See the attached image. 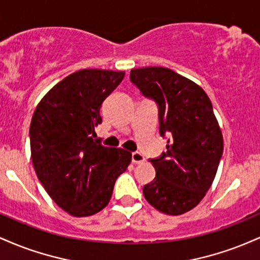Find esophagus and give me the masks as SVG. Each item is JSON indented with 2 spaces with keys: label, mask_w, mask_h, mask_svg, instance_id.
<instances>
[{
  "label": "esophagus",
  "mask_w": 260,
  "mask_h": 260,
  "mask_svg": "<svg viewBox=\"0 0 260 260\" xmlns=\"http://www.w3.org/2000/svg\"><path fill=\"white\" fill-rule=\"evenodd\" d=\"M145 161V157L144 155L138 153V151H136V153L132 154V162L133 164H143Z\"/></svg>",
  "instance_id": "obj_1"
}]
</instances>
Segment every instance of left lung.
<instances>
[{
    "label": "left lung",
    "instance_id": "8db88e82",
    "mask_svg": "<svg viewBox=\"0 0 260 260\" xmlns=\"http://www.w3.org/2000/svg\"><path fill=\"white\" fill-rule=\"evenodd\" d=\"M131 80L159 105L160 136L166 153L151 159L156 175L143 187L150 205L168 215L192 210L215 178L223 138L207 92L165 67L134 68Z\"/></svg>",
    "mask_w": 260,
    "mask_h": 260
}]
</instances>
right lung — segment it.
Masks as SVG:
<instances>
[{
	"mask_svg": "<svg viewBox=\"0 0 260 260\" xmlns=\"http://www.w3.org/2000/svg\"><path fill=\"white\" fill-rule=\"evenodd\" d=\"M123 71H77L45 94L30 123L31 160L39 181L59 208L90 216L109 204L132 153L100 144L104 100L123 80Z\"/></svg>",
	"mask_w": 260,
	"mask_h": 260,
	"instance_id": "obj_1",
	"label": "right lung"
}]
</instances>
